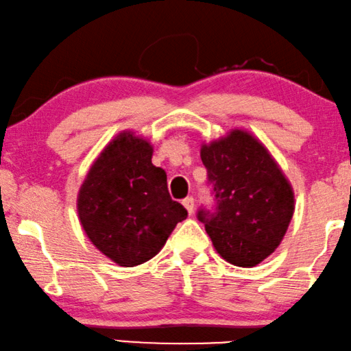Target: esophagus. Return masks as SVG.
I'll use <instances>...</instances> for the list:
<instances>
[{
	"mask_svg": "<svg viewBox=\"0 0 351 351\" xmlns=\"http://www.w3.org/2000/svg\"><path fill=\"white\" fill-rule=\"evenodd\" d=\"M182 205H184L187 213L189 215L194 213V199H192V197H187V199L182 200Z\"/></svg>",
	"mask_w": 351,
	"mask_h": 351,
	"instance_id": "1",
	"label": "esophagus"
}]
</instances>
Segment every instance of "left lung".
Wrapping results in <instances>:
<instances>
[{
	"label": "left lung",
	"instance_id": "1",
	"mask_svg": "<svg viewBox=\"0 0 351 351\" xmlns=\"http://www.w3.org/2000/svg\"><path fill=\"white\" fill-rule=\"evenodd\" d=\"M216 211H199L221 258L254 267L278 248L294 215L293 186L264 143L245 128L202 143Z\"/></svg>",
	"mask_w": 351,
	"mask_h": 351
}]
</instances>
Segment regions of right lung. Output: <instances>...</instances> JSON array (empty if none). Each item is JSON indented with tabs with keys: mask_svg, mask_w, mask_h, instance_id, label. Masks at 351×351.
I'll list each match as a JSON object with an SVG mask.
<instances>
[{
	"mask_svg": "<svg viewBox=\"0 0 351 351\" xmlns=\"http://www.w3.org/2000/svg\"><path fill=\"white\" fill-rule=\"evenodd\" d=\"M154 147L124 130L93 160L77 192V216L95 248L122 267L159 253L187 211L171 200L164 169L152 164Z\"/></svg>",
	"mask_w": 351,
	"mask_h": 351,
	"instance_id": "add662e5",
	"label": "right lung"
}]
</instances>
